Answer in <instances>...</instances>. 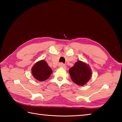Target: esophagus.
Here are the masks:
<instances>
[{
    "label": "esophagus",
    "instance_id": "1",
    "mask_svg": "<svg viewBox=\"0 0 122 122\" xmlns=\"http://www.w3.org/2000/svg\"><path fill=\"white\" fill-rule=\"evenodd\" d=\"M59 66L60 67H62V68H64V69H66V66L65 65H64L63 63H60Z\"/></svg>",
    "mask_w": 122,
    "mask_h": 122
}]
</instances>
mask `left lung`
I'll return each mask as SVG.
<instances>
[{
	"label": "left lung",
	"instance_id": "obj_1",
	"mask_svg": "<svg viewBox=\"0 0 122 122\" xmlns=\"http://www.w3.org/2000/svg\"><path fill=\"white\" fill-rule=\"evenodd\" d=\"M69 73L74 83L78 86H83L90 80L92 71L85 63L78 61L71 68Z\"/></svg>",
	"mask_w": 122,
	"mask_h": 122
}]
</instances>
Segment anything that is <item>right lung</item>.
<instances>
[{
	"label": "right lung",
	"mask_w": 122,
	"mask_h": 122,
	"mask_svg": "<svg viewBox=\"0 0 122 122\" xmlns=\"http://www.w3.org/2000/svg\"><path fill=\"white\" fill-rule=\"evenodd\" d=\"M32 71L35 78L39 81L46 80L53 73L52 70L44 60L40 61L35 64Z\"/></svg>",
	"instance_id": "right-lung-1"
}]
</instances>
